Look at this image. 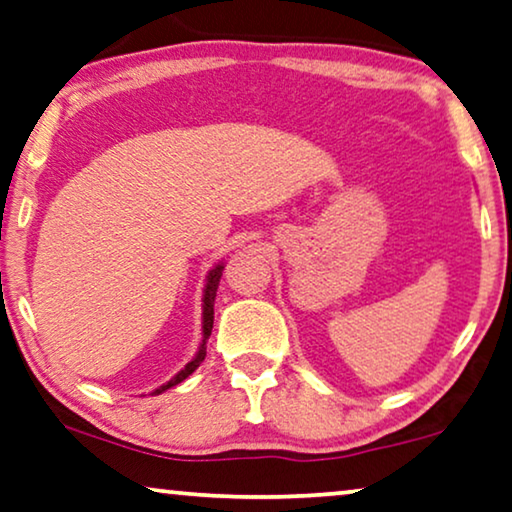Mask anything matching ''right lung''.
<instances>
[{
  "instance_id": "right-lung-1",
  "label": "right lung",
  "mask_w": 512,
  "mask_h": 512,
  "mask_svg": "<svg viewBox=\"0 0 512 512\" xmlns=\"http://www.w3.org/2000/svg\"><path fill=\"white\" fill-rule=\"evenodd\" d=\"M223 269H225L223 264L213 266V269L209 271V276H207V287H204V299H202L204 303H202V345H200V349H197V354H195L193 361H190L186 368L179 372V375H174L170 381H167V384L156 388V391H154L156 395L167 391V388L181 384V381L186 379L188 375H193V372L200 368V363L204 361V356H207V340H209L211 329H213V301H216V289H218L220 276H223Z\"/></svg>"
}]
</instances>
